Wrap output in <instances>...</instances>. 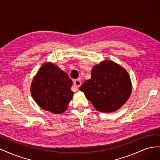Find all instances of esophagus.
I'll return each instance as SVG.
<instances>
[{
  "mask_svg": "<svg viewBox=\"0 0 160 160\" xmlns=\"http://www.w3.org/2000/svg\"><path fill=\"white\" fill-rule=\"evenodd\" d=\"M81 81L80 79H75L74 81V86L76 88H79V87L81 86ZM74 91H76V90Z\"/></svg>",
  "mask_w": 160,
  "mask_h": 160,
  "instance_id": "34e87169",
  "label": "esophagus"
}]
</instances>
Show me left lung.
<instances>
[{
	"label": "left lung",
	"mask_w": 160,
	"mask_h": 160,
	"mask_svg": "<svg viewBox=\"0 0 160 160\" xmlns=\"http://www.w3.org/2000/svg\"><path fill=\"white\" fill-rule=\"evenodd\" d=\"M132 86L127 71L112 61H103L91 70V78L81 86L85 98L101 112L117 111L128 100Z\"/></svg>",
	"instance_id": "left-lung-1"
}]
</instances>
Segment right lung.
Listing matches in <instances>:
<instances>
[{
    "instance_id": "right-lung-1",
    "label": "right lung",
    "mask_w": 160,
    "mask_h": 160,
    "mask_svg": "<svg viewBox=\"0 0 160 160\" xmlns=\"http://www.w3.org/2000/svg\"><path fill=\"white\" fill-rule=\"evenodd\" d=\"M72 81L65 72L50 62L43 64L34 77L31 93L40 108L52 113L67 109L73 96Z\"/></svg>"
}]
</instances>
